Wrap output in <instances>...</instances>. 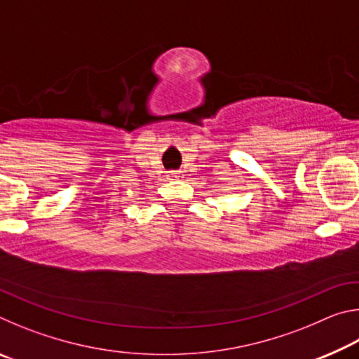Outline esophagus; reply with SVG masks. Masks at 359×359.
Here are the masks:
<instances>
[{
    "instance_id": "obj_1",
    "label": "esophagus",
    "mask_w": 359,
    "mask_h": 359,
    "mask_svg": "<svg viewBox=\"0 0 359 359\" xmlns=\"http://www.w3.org/2000/svg\"><path fill=\"white\" fill-rule=\"evenodd\" d=\"M180 177H182V174L179 171H171L168 174V179H171V180H177Z\"/></svg>"
}]
</instances>
